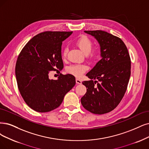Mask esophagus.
I'll list each match as a JSON object with an SVG mask.
<instances>
[{
  "instance_id": "1",
  "label": "esophagus",
  "mask_w": 149,
  "mask_h": 149,
  "mask_svg": "<svg viewBox=\"0 0 149 149\" xmlns=\"http://www.w3.org/2000/svg\"><path fill=\"white\" fill-rule=\"evenodd\" d=\"M76 83L77 84H81V80L78 78L76 79Z\"/></svg>"
}]
</instances>
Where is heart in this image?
Masks as SVG:
<instances>
[{
  "label": "heart",
  "mask_w": 149,
  "mask_h": 149,
  "mask_svg": "<svg viewBox=\"0 0 149 149\" xmlns=\"http://www.w3.org/2000/svg\"><path fill=\"white\" fill-rule=\"evenodd\" d=\"M76 44L81 50L85 54H88L90 58H93L96 54L95 51H91L93 47V43L90 38L85 36H82L77 40ZM68 52V47H65L63 52V56L65 57ZM87 69L86 66L80 64H73L70 65L68 68V72L73 74L77 77H80L83 74Z\"/></svg>",
  "instance_id": "b5f03b06"
}]
</instances>
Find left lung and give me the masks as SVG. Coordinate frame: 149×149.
I'll return each instance as SVG.
<instances>
[{
  "mask_svg": "<svg viewBox=\"0 0 149 149\" xmlns=\"http://www.w3.org/2000/svg\"><path fill=\"white\" fill-rule=\"evenodd\" d=\"M85 32L94 37L100 44L102 58L86 75L91 80L82 82L87 89L81 103L93 113H106L118 105L127 89L131 75L130 56L119 37L101 30Z\"/></svg>",
  "mask_w": 149,
  "mask_h": 149,
  "instance_id": "1",
  "label": "left lung"
}]
</instances>
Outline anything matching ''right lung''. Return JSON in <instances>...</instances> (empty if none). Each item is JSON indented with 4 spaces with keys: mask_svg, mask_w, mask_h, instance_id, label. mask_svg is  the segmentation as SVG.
Wrapping results in <instances>:
<instances>
[{
    "mask_svg": "<svg viewBox=\"0 0 149 149\" xmlns=\"http://www.w3.org/2000/svg\"><path fill=\"white\" fill-rule=\"evenodd\" d=\"M72 32L45 31L34 36L22 49L17 59L15 75L19 91L29 107L47 112L58 107L64 96L75 85V77L59 74L50 80L51 71L63 69V42Z\"/></svg>",
    "mask_w": 149,
    "mask_h": 149,
    "instance_id": "1",
    "label": "right lung"
}]
</instances>
